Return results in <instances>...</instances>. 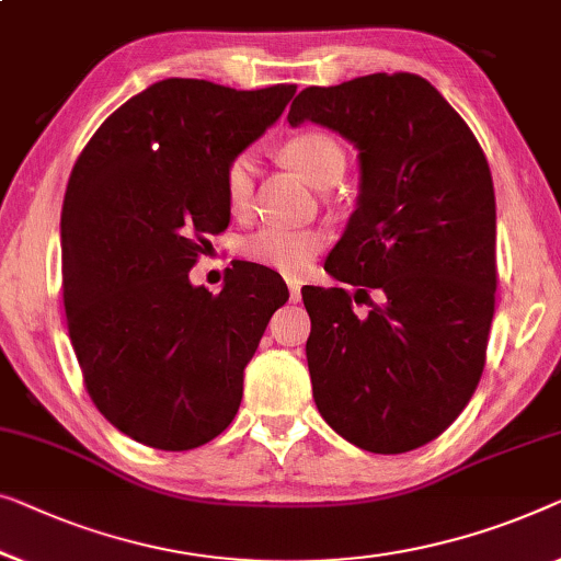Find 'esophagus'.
<instances>
[{
	"label": "esophagus",
	"instance_id": "obj_1",
	"mask_svg": "<svg viewBox=\"0 0 561 561\" xmlns=\"http://www.w3.org/2000/svg\"><path fill=\"white\" fill-rule=\"evenodd\" d=\"M288 290H290V300L298 304V300H300V283L296 278H288Z\"/></svg>",
	"mask_w": 561,
	"mask_h": 561
}]
</instances>
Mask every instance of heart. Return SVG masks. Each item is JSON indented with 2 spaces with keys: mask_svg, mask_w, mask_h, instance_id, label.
Masks as SVG:
<instances>
[{
  "mask_svg": "<svg viewBox=\"0 0 561 561\" xmlns=\"http://www.w3.org/2000/svg\"><path fill=\"white\" fill-rule=\"evenodd\" d=\"M283 161L294 167L306 182L321 186L331 180H339L344 172L346 153L336 139L321 131H304L283 144ZM255 182V153L240 151L227 161L222 186L225 199L232 213H245L253 199ZM327 245V234L316 227H286V225H265L242 242V253L250 261L273 267L283 275L306 273L313 257Z\"/></svg>",
  "mask_w": 561,
  "mask_h": 561,
  "instance_id": "1",
  "label": "heart"
}]
</instances>
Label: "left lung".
I'll use <instances>...</instances> for the list:
<instances>
[{
    "instance_id": "1",
    "label": "left lung",
    "mask_w": 561,
    "mask_h": 561,
    "mask_svg": "<svg viewBox=\"0 0 561 561\" xmlns=\"http://www.w3.org/2000/svg\"><path fill=\"white\" fill-rule=\"evenodd\" d=\"M359 149V197L327 273L356 286L304 294L321 417L356 448L397 456L435 440L476 392L496 304V197L456 108L412 72L298 93L288 124ZM379 287L381 305L356 317Z\"/></svg>"
}]
</instances>
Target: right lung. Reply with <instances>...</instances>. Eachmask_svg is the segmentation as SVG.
I'll return each instance as SVG.
<instances>
[{
	"label": "right lung",
	"instance_id": "add662e5",
	"mask_svg": "<svg viewBox=\"0 0 561 561\" xmlns=\"http://www.w3.org/2000/svg\"><path fill=\"white\" fill-rule=\"evenodd\" d=\"M294 93L159 80L113 111L72 167L60 217L70 341L93 404L136 443L192 450L238 415L242 371L288 288L240 263L213 296L190 271L230 225L227 161Z\"/></svg>",
	"mask_w": 561,
	"mask_h": 561
}]
</instances>
